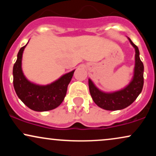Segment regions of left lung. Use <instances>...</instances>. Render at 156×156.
Segmentation results:
<instances>
[{"instance_id":"left-lung-1","label":"left lung","mask_w":156,"mask_h":156,"mask_svg":"<svg viewBox=\"0 0 156 156\" xmlns=\"http://www.w3.org/2000/svg\"><path fill=\"white\" fill-rule=\"evenodd\" d=\"M130 42L135 48V67L134 76L131 82L120 91L105 93L98 89L92 81L89 79L90 94L94 103L101 108L108 111L121 110L133 103L139 95L144 85V65L139 58V48L129 39Z\"/></svg>"}]
</instances>
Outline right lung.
I'll return each instance as SVG.
<instances>
[{"instance_id":"right-lung-1","label":"right lung","mask_w":156,"mask_h":156,"mask_svg":"<svg viewBox=\"0 0 156 156\" xmlns=\"http://www.w3.org/2000/svg\"><path fill=\"white\" fill-rule=\"evenodd\" d=\"M27 44L20 49L13 67V83L16 94L25 105L36 112L54 109L64 101L67 86L75 70L64 75L59 79L47 86L31 83L24 76L21 67L23 53Z\"/></svg>"}]
</instances>
